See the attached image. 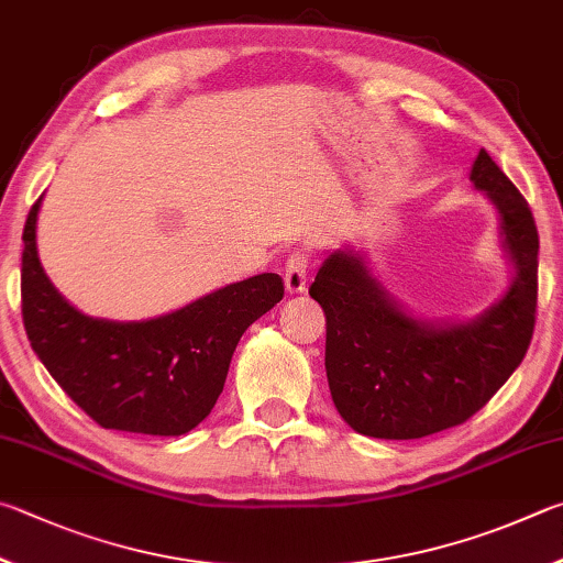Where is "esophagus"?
<instances>
[{
  "mask_svg": "<svg viewBox=\"0 0 563 563\" xmlns=\"http://www.w3.org/2000/svg\"><path fill=\"white\" fill-rule=\"evenodd\" d=\"M307 269H309L307 252L289 254L287 266H284V287H287L289 294L307 291Z\"/></svg>",
  "mask_w": 563,
  "mask_h": 563,
  "instance_id": "34e87169",
  "label": "esophagus"
}]
</instances>
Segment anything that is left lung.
I'll return each mask as SVG.
<instances>
[{"label":"left lung","mask_w":563,"mask_h":563,"mask_svg":"<svg viewBox=\"0 0 563 563\" xmlns=\"http://www.w3.org/2000/svg\"><path fill=\"white\" fill-rule=\"evenodd\" d=\"M470 180L495 205L515 269L505 297L475 319L412 317L351 246L331 252L311 284V299L327 313L333 406L361 435L416 440L455 428L487 406L527 356L537 321L534 217L487 151L472 163Z\"/></svg>","instance_id":"obj_1"}]
</instances>
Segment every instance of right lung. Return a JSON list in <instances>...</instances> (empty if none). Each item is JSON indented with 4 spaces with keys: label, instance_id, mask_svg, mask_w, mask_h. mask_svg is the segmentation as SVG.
<instances>
[{
    "label": "right lung",
    "instance_id": "obj_1",
    "mask_svg": "<svg viewBox=\"0 0 563 563\" xmlns=\"http://www.w3.org/2000/svg\"><path fill=\"white\" fill-rule=\"evenodd\" d=\"M38 207L42 197L22 234V317L38 361L106 430L175 438L200 426L220 398L242 333L282 301V276L227 284L157 319H93L56 291L38 262Z\"/></svg>",
    "mask_w": 563,
    "mask_h": 563
}]
</instances>
